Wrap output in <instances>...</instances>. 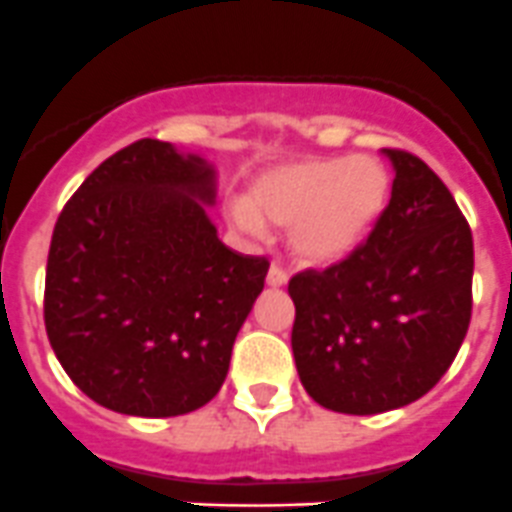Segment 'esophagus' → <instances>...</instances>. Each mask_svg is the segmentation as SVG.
<instances>
[{
    "label": "esophagus",
    "mask_w": 512,
    "mask_h": 512,
    "mask_svg": "<svg viewBox=\"0 0 512 512\" xmlns=\"http://www.w3.org/2000/svg\"><path fill=\"white\" fill-rule=\"evenodd\" d=\"M287 280H290V272H287L285 267L272 265L270 272H267V285H270V287H282V285H287Z\"/></svg>",
    "instance_id": "1"
}]
</instances>
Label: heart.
Listing matches in <instances>:
<instances>
[{"label": "heart", "instance_id": "obj_1", "mask_svg": "<svg viewBox=\"0 0 512 512\" xmlns=\"http://www.w3.org/2000/svg\"><path fill=\"white\" fill-rule=\"evenodd\" d=\"M388 170L375 157H307L262 172L232 222L260 235L262 222L290 225V242L310 262L350 255L385 210Z\"/></svg>", "mask_w": 512, "mask_h": 512}]
</instances>
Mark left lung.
<instances>
[{"label":"left lung","mask_w":512,"mask_h":512,"mask_svg":"<svg viewBox=\"0 0 512 512\" xmlns=\"http://www.w3.org/2000/svg\"><path fill=\"white\" fill-rule=\"evenodd\" d=\"M385 155L393 195L367 240L287 285L297 375L335 413L423 398L453 365L473 312V232L458 202L420 157Z\"/></svg>","instance_id":"left-lung-1"}]
</instances>
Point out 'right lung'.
Instances as JSON below:
<instances>
[{"label":"right lung","mask_w":512,"mask_h":512,"mask_svg":"<svg viewBox=\"0 0 512 512\" xmlns=\"http://www.w3.org/2000/svg\"><path fill=\"white\" fill-rule=\"evenodd\" d=\"M215 172L170 142L114 152L59 212L44 327L72 382L102 408L175 418L210 403L270 270L205 215Z\"/></svg>","instance_id":"1"}]
</instances>
